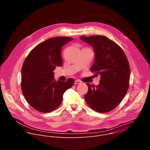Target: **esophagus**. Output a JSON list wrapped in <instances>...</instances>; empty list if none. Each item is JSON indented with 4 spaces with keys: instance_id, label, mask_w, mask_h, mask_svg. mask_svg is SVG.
Here are the masks:
<instances>
[{
    "instance_id": "esophagus-1",
    "label": "esophagus",
    "mask_w": 150,
    "mask_h": 150,
    "mask_svg": "<svg viewBox=\"0 0 150 150\" xmlns=\"http://www.w3.org/2000/svg\"><path fill=\"white\" fill-rule=\"evenodd\" d=\"M81 83H82L81 81H80V80H76L75 82H74V84H75L76 85H77V84H81Z\"/></svg>"
}]
</instances>
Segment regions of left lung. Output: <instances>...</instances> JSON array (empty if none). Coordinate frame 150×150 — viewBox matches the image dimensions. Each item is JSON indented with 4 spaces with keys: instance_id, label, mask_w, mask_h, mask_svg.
<instances>
[{
    "instance_id": "obj_1",
    "label": "left lung",
    "mask_w": 150,
    "mask_h": 150,
    "mask_svg": "<svg viewBox=\"0 0 150 150\" xmlns=\"http://www.w3.org/2000/svg\"><path fill=\"white\" fill-rule=\"evenodd\" d=\"M80 39L93 47L95 61L91 71L100 77L98 86L86 84L88 91L84 99L95 111L109 112L120 103L128 91L130 74L128 61L121 48L106 36Z\"/></svg>"
}]
</instances>
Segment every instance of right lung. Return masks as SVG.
I'll use <instances>...</instances> for the list:
<instances>
[{
	"label": "right lung",
	"instance_id": "add662e5",
	"mask_svg": "<svg viewBox=\"0 0 150 150\" xmlns=\"http://www.w3.org/2000/svg\"><path fill=\"white\" fill-rule=\"evenodd\" d=\"M73 39L56 37L36 46L26 58L21 69V88L28 103L42 112H50L61 105L64 92L74 83L54 80V70L61 67L62 47Z\"/></svg>",
	"mask_w": 150,
	"mask_h": 150
}]
</instances>
